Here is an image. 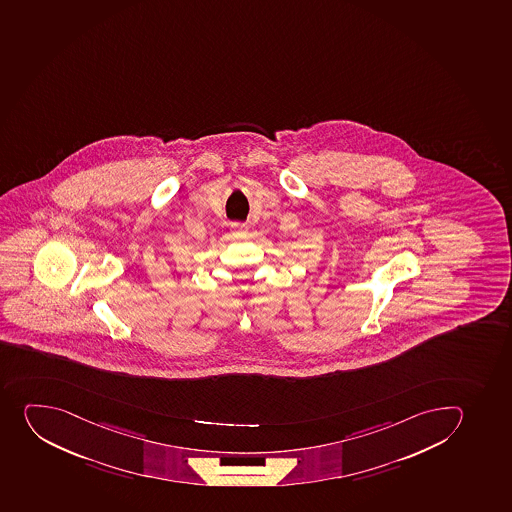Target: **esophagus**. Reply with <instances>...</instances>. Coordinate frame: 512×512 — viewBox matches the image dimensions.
Listing matches in <instances>:
<instances>
[{
	"instance_id": "34e87169",
	"label": "esophagus",
	"mask_w": 512,
	"mask_h": 512,
	"mask_svg": "<svg viewBox=\"0 0 512 512\" xmlns=\"http://www.w3.org/2000/svg\"><path fill=\"white\" fill-rule=\"evenodd\" d=\"M247 224L244 222H232V234L234 235H245L247 234Z\"/></svg>"
}]
</instances>
